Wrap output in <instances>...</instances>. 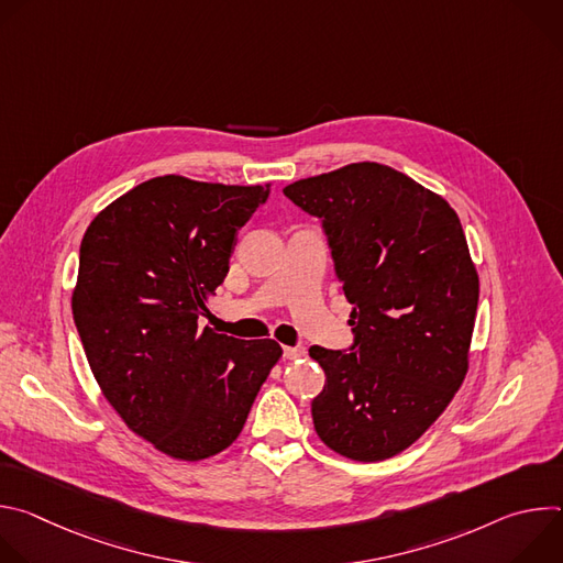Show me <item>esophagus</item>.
I'll use <instances>...</instances> for the list:
<instances>
[{"label":"esophagus","mask_w":563,"mask_h":563,"mask_svg":"<svg viewBox=\"0 0 563 563\" xmlns=\"http://www.w3.org/2000/svg\"><path fill=\"white\" fill-rule=\"evenodd\" d=\"M283 354H285V358H289V361H298V358H302V356L307 354V350H305L302 345H296V347H283Z\"/></svg>","instance_id":"obj_1"}]
</instances>
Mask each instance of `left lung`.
<instances>
[{
	"label": "left lung",
	"mask_w": 563,
	"mask_h": 563,
	"mask_svg": "<svg viewBox=\"0 0 563 563\" xmlns=\"http://www.w3.org/2000/svg\"><path fill=\"white\" fill-rule=\"evenodd\" d=\"M283 194L320 218L352 302L350 350L309 347L325 369L316 434L354 461L410 448L467 372L478 276L456 211L406 174L356 163Z\"/></svg>",
	"instance_id": "obj_1"
}]
</instances>
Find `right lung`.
Masks as SVG:
<instances>
[{
	"label": "right lung",
	"mask_w": 563,
	"mask_h": 563,
	"mask_svg": "<svg viewBox=\"0 0 563 563\" xmlns=\"http://www.w3.org/2000/svg\"><path fill=\"white\" fill-rule=\"evenodd\" d=\"M267 196L159 176L102 209L79 245L70 307L91 372L122 421L174 459L229 448L283 354L272 339L198 328Z\"/></svg>",
	"instance_id": "add662e5"
}]
</instances>
